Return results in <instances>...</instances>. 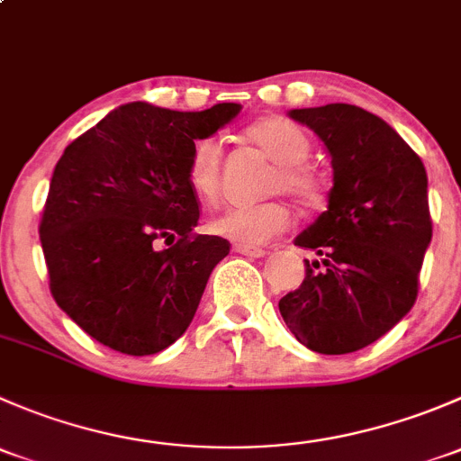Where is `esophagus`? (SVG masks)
<instances>
[{
  "label": "esophagus",
  "mask_w": 461,
  "mask_h": 461,
  "mask_svg": "<svg viewBox=\"0 0 461 461\" xmlns=\"http://www.w3.org/2000/svg\"><path fill=\"white\" fill-rule=\"evenodd\" d=\"M234 252L243 254V257H252V258H260L267 254L263 248H254V245H234Z\"/></svg>",
  "instance_id": "1"
}]
</instances>
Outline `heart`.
I'll use <instances>...</instances> for the list:
<instances>
[{
	"label": "heart",
	"mask_w": 461,
	"mask_h": 461,
	"mask_svg": "<svg viewBox=\"0 0 461 461\" xmlns=\"http://www.w3.org/2000/svg\"><path fill=\"white\" fill-rule=\"evenodd\" d=\"M248 138L258 144L274 162L276 174L272 192H285L303 204L323 201L325 183L314 169L305 165L312 151L308 133L292 120L274 115L258 120L248 129ZM187 183L203 201L212 203L221 192V149L213 138L194 142L187 158ZM292 225V212L278 201L260 204H231L212 221V231L236 245H260L283 234Z\"/></svg>",
	"instance_id": "b5f03b06"
}]
</instances>
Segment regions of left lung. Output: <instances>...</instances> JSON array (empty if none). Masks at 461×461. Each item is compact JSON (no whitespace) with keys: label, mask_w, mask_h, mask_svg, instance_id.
<instances>
[{"label":"left lung","mask_w":461,"mask_h":461,"mask_svg":"<svg viewBox=\"0 0 461 461\" xmlns=\"http://www.w3.org/2000/svg\"><path fill=\"white\" fill-rule=\"evenodd\" d=\"M332 156L328 212L294 245L305 278L278 301L296 339L321 355L370 346L417 301L432 239L429 178L421 158L390 124L355 104L292 109Z\"/></svg>","instance_id":"left-lung-1"}]
</instances>
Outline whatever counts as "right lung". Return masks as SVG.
Listing matches in <instances>:
<instances>
[{
  "label": "right lung",
  "mask_w": 461,
  "mask_h": 461,
  "mask_svg": "<svg viewBox=\"0 0 461 461\" xmlns=\"http://www.w3.org/2000/svg\"><path fill=\"white\" fill-rule=\"evenodd\" d=\"M239 111L131 102L64 149L40 240L55 303L102 346L156 355L192 323L230 240L194 231L201 203L187 158Z\"/></svg>",
  "instance_id": "add662e5"
}]
</instances>
